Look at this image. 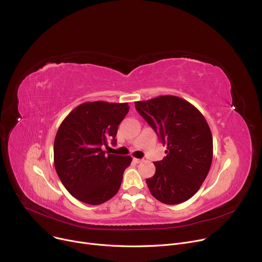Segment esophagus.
I'll list each match as a JSON object with an SVG mask.
<instances>
[{"instance_id":"34e87169","label":"esophagus","mask_w":262,"mask_h":262,"mask_svg":"<svg viewBox=\"0 0 262 262\" xmlns=\"http://www.w3.org/2000/svg\"><path fill=\"white\" fill-rule=\"evenodd\" d=\"M134 161H135L136 163H140V162L142 161V159H139V158H134Z\"/></svg>"}]
</instances>
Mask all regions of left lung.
Returning <instances> with one entry per match:
<instances>
[{"mask_svg": "<svg viewBox=\"0 0 262 262\" xmlns=\"http://www.w3.org/2000/svg\"><path fill=\"white\" fill-rule=\"evenodd\" d=\"M135 106L168 148L167 156L154 162V176L146 180L150 194L168 205L189 200L211 166L213 143L207 121L196 107L175 95L135 102Z\"/></svg>", "mask_w": 262, "mask_h": 262, "instance_id": "8db88e82", "label": "left lung"}]
</instances>
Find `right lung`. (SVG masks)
Instances as JSON below:
<instances>
[{"mask_svg":"<svg viewBox=\"0 0 262 262\" xmlns=\"http://www.w3.org/2000/svg\"><path fill=\"white\" fill-rule=\"evenodd\" d=\"M127 103L87 102L78 105L60 124L54 141V164L69 193L78 201L100 205L117 194L130 156L105 154L116 144L119 124Z\"/></svg>","mask_w":262,"mask_h":262,"instance_id":"add662e5","label":"right lung"}]
</instances>
